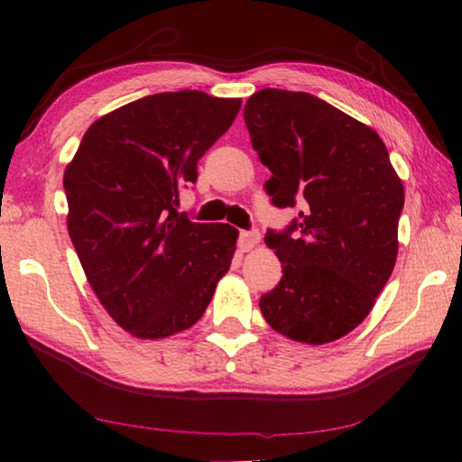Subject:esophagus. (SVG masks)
<instances>
[{
    "label": "esophagus",
    "instance_id": "esophagus-1",
    "mask_svg": "<svg viewBox=\"0 0 462 462\" xmlns=\"http://www.w3.org/2000/svg\"><path fill=\"white\" fill-rule=\"evenodd\" d=\"M261 242V232L259 230H245L240 232V238H238V246L242 253H246V250L254 248L256 245Z\"/></svg>",
    "mask_w": 462,
    "mask_h": 462
}]
</instances>
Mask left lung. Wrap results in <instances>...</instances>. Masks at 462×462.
<instances>
[{
  "instance_id": "left-lung-1",
  "label": "left lung",
  "mask_w": 462,
  "mask_h": 462,
  "mask_svg": "<svg viewBox=\"0 0 462 462\" xmlns=\"http://www.w3.org/2000/svg\"><path fill=\"white\" fill-rule=\"evenodd\" d=\"M245 122L273 206L300 216L269 230L283 277L259 306L273 330L326 344L363 322L397 259L403 185L374 130L311 93L261 89Z\"/></svg>"
}]
</instances>
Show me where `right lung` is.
I'll return each instance as SVG.
<instances>
[{"label":"right lung","mask_w":462,"mask_h":462,"mask_svg":"<svg viewBox=\"0 0 462 462\" xmlns=\"http://www.w3.org/2000/svg\"><path fill=\"white\" fill-rule=\"evenodd\" d=\"M203 91L154 93L85 132L65 171L67 228L101 306L136 338L193 326L230 269L238 230L179 214V191L240 109Z\"/></svg>","instance_id":"obj_1"}]
</instances>
